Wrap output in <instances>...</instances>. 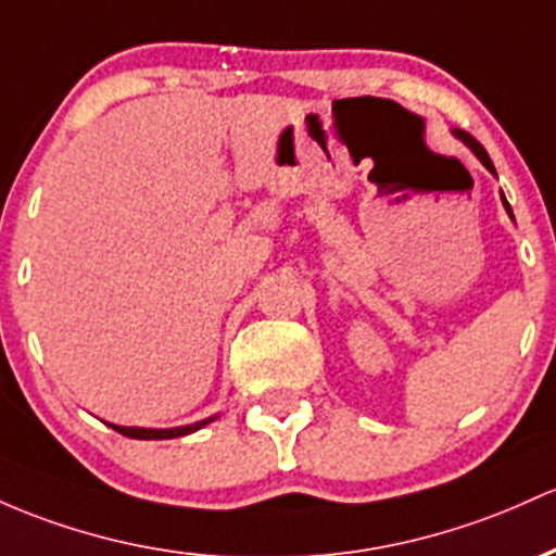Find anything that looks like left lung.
<instances>
[{
	"label": "left lung",
	"mask_w": 556,
	"mask_h": 556,
	"mask_svg": "<svg viewBox=\"0 0 556 556\" xmlns=\"http://www.w3.org/2000/svg\"><path fill=\"white\" fill-rule=\"evenodd\" d=\"M451 134H454V137H456V139H459V142H462V144H467V148H469V150H472V155H475V157H478V161H480V163H483V166H485L488 170H491V174H493V176H496V168H493V163H491V157H488V152H485V148H483V144H480V142H478V139H475V137H472V134H467V131H462V129H451ZM502 203H504V208H506V213H509V218H511V222H515V216H511V208H509V203H506L504 192H502Z\"/></svg>",
	"instance_id": "1"
}]
</instances>
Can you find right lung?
<instances>
[{
	"instance_id": "1",
	"label": "right lung",
	"mask_w": 556,
	"mask_h": 556,
	"mask_svg": "<svg viewBox=\"0 0 556 556\" xmlns=\"http://www.w3.org/2000/svg\"><path fill=\"white\" fill-rule=\"evenodd\" d=\"M213 419H218V414H213L208 419H200V422L181 425V427H124V425H110V427L118 430L121 435L137 438V441H168V438H181V435H189V432H198L200 427L211 425Z\"/></svg>"
}]
</instances>
